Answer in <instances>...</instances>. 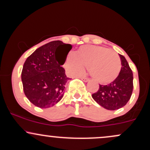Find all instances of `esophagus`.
Wrapping results in <instances>:
<instances>
[{
    "label": "esophagus",
    "mask_w": 150,
    "mask_h": 150,
    "mask_svg": "<svg viewBox=\"0 0 150 150\" xmlns=\"http://www.w3.org/2000/svg\"><path fill=\"white\" fill-rule=\"evenodd\" d=\"M80 79H81V80H83L84 82H88V81L89 80V79L88 78V77H80Z\"/></svg>",
    "instance_id": "1"
}]
</instances>
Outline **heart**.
Listing matches in <instances>:
<instances>
[{"label": "heart", "instance_id": "heart-1", "mask_svg": "<svg viewBox=\"0 0 150 150\" xmlns=\"http://www.w3.org/2000/svg\"><path fill=\"white\" fill-rule=\"evenodd\" d=\"M65 67L72 76L83 73L84 68H89L90 75L97 82L108 84L118 77L121 70V62L118 55L108 48L83 46L75 54L68 55Z\"/></svg>", "mask_w": 150, "mask_h": 150}]
</instances>
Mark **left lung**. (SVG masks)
Returning <instances> with one entry per match:
<instances>
[{"instance_id": "1", "label": "left lung", "mask_w": 150, "mask_h": 150, "mask_svg": "<svg viewBox=\"0 0 150 150\" xmlns=\"http://www.w3.org/2000/svg\"><path fill=\"white\" fill-rule=\"evenodd\" d=\"M121 70L114 81L107 85H99L97 92L92 94L94 100L108 110H116L128 103L133 89V74L123 56L119 54Z\"/></svg>"}]
</instances>
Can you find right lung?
Returning <instances> with one entry per match:
<instances>
[{"mask_svg":"<svg viewBox=\"0 0 150 150\" xmlns=\"http://www.w3.org/2000/svg\"><path fill=\"white\" fill-rule=\"evenodd\" d=\"M60 46H65L66 49L58 58ZM71 49L70 44L53 41L38 48L25 61L21 74L23 90L27 99L37 107H51L63 98L65 84L70 78L61 66Z\"/></svg>","mask_w":150,"mask_h":150,"instance_id":"1","label":"right lung"}]
</instances>
